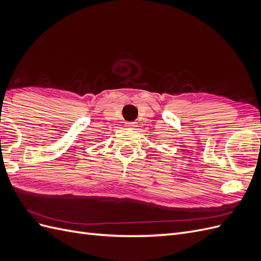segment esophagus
Returning a JSON list of instances; mask_svg holds the SVG:
<instances>
[{
	"mask_svg": "<svg viewBox=\"0 0 261 261\" xmlns=\"http://www.w3.org/2000/svg\"><path fill=\"white\" fill-rule=\"evenodd\" d=\"M125 126L127 128H135L137 126V123L136 122H127V123H125Z\"/></svg>",
	"mask_w": 261,
	"mask_h": 261,
	"instance_id": "obj_1",
	"label": "esophagus"
}]
</instances>
